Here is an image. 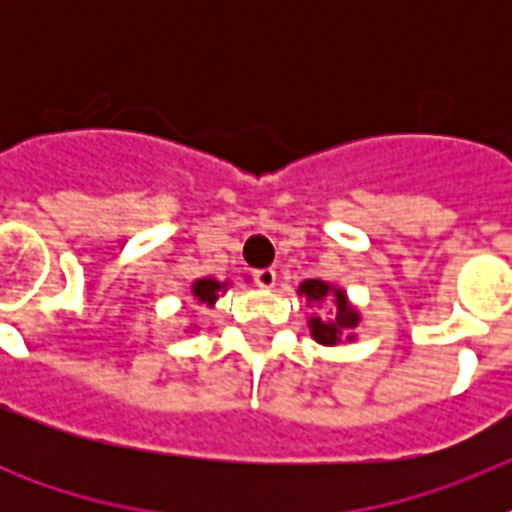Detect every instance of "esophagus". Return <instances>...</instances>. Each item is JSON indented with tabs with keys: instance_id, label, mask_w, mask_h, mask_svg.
Listing matches in <instances>:
<instances>
[{
	"instance_id": "obj_1",
	"label": "esophagus",
	"mask_w": 512,
	"mask_h": 512,
	"mask_svg": "<svg viewBox=\"0 0 512 512\" xmlns=\"http://www.w3.org/2000/svg\"><path fill=\"white\" fill-rule=\"evenodd\" d=\"M255 281H257V287H263V289L276 287V271H273V268H260V271H255Z\"/></svg>"
}]
</instances>
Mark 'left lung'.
<instances>
[{
  "label": "left lung",
  "instance_id": "obj_1",
  "mask_svg": "<svg viewBox=\"0 0 512 512\" xmlns=\"http://www.w3.org/2000/svg\"><path fill=\"white\" fill-rule=\"evenodd\" d=\"M297 295L305 297V303L313 308V313L308 316V329L319 345L335 348L342 342L356 340L353 332L361 324V313L350 303L345 289L324 279H305L297 287Z\"/></svg>",
  "mask_w": 512,
  "mask_h": 512
}]
</instances>
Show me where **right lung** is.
Here are the masks:
<instances>
[{"label": "right lung", "mask_w": 512, "mask_h": 512, "mask_svg": "<svg viewBox=\"0 0 512 512\" xmlns=\"http://www.w3.org/2000/svg\"><path fill=\"white\" fill-rule=\"evenodd\" d=\"M228 287H231V281H228V279L217 281V279H212V276H204V279L191 281V295L199 305L215 308L217 297L225 295V292H228ZM193 329H196V327H193ZM193 329H185V332H193Z\"/></svg>", "instance_id": "1"}]
</instances>
